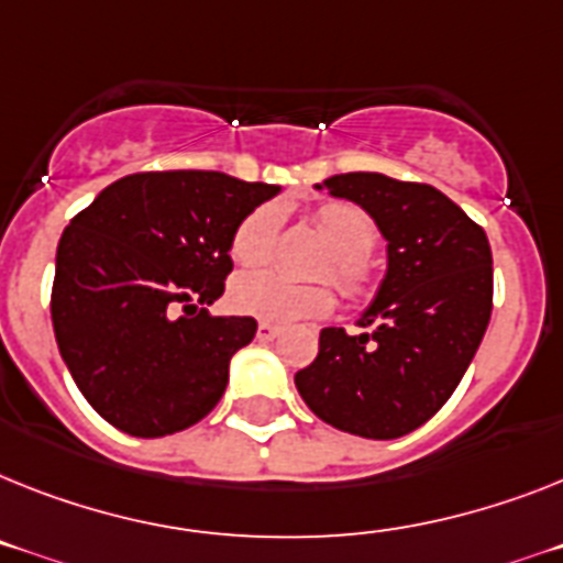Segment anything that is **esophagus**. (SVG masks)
<instances>
[{
  "label": "esophagus",
  "mask_w": 563,
  "mask_h": 563,
  "mask_svg": "<svg viewBox=\"0 0 563 563\" xmlns=\"http://www.w3.org/2000/svg\"><path fill=\"white\" fill-rule=\"evenodd\" d=\"M280 325H274V323H260L257 325V338L260 340H274V338H280Z\"/></svg>",
  "instance_id": "esophagus-1"
}]
</instances>
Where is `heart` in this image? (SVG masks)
Wrapping results in <instances>:
<instances>
[{
    "label": "heart",
    "instance_id": "obj_1",
    "mask_svg": "<svg viewBox=\"0 0 563 563\" xmlns=\"http://www.w3.org/2000/svg\"><path fill=\"white\" fill-rule=\"evenodd\" d=\"M320 238L332 245V260L323 266V277H332L349 300H366L375 291L372 249L377 231L372 220L352 202H325L314 214ZM280 214L272 206L249 211L231 234V257L240 266H266L277 245ZM231 306L240 314L257 318L263 323H297V320L325 318L334 309V291L325 283L297 286L272 272L240 274L231 283Z\"/></svg>",
    "mask_w": 563,
    "mask_h": 563
}]
</instances>
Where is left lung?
Returning a JSON list of instances; mask_svg holds the SVG:
<instances>
[{"label":"left lung","mask_w":563,"mask_h":563,"mask_svg":"<svg viewBox=\"0 0 563 563\" xmlns=\"http://www.w3.org/2000/svg\"><path fill=\"white\" fill-rule=\"evenodd\" d=\"M357 202L386 240V277L357 325L320 332L318 357L295 375L311 412L334 429L391 441L441 409L493 314V252L461 206L423 183L352 172L323 179Z\"/></svg>","instance_id":"left-lung-1"}]
</instances>
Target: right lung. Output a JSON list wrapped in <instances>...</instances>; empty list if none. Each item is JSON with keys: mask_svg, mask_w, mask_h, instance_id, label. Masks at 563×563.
Listing matches in <instances>:
<instances>
[{"mask_svg": "<svg viewBox=\"0 0 563 563\" xmlns=\"http://www.w3.org/2000/svg\"><path fill=\"white\" fill-rule=\"evenodd\" d=\"M280 186L220 172L117 179L63 231L51 320L85 400L134 438L183 432L220 404L254 318H211L231 234Z\"/></svg>", "mask_w": 563, "mask_h": 563, "instance_id": "add662e5", "label": "right lung"}]
</instances>
